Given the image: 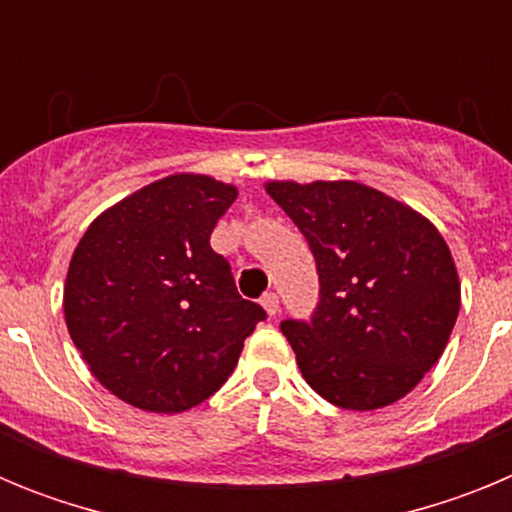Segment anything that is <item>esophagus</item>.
<instances>
[{
  "label": "esophagus",
  "instance_id": "esophagus-1",
  "mask_svg": "<svg viewBox=\"0 0 512 512\" xmlns=\"http://www.w3.org/2000/svg\"><path fill=\"white\" fill-rule=\"evenodd\" d=\"M261 307H264L269 318H274L279 312V297L274 295V292H266V295L261 297Z\"/></svg>",
  "mask_w": 512,
  "mask_h": 512
}]
</instances>
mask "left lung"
Instances as JSON below:
<instances>
[{
    "label": "left lung",
    "instance_id": "8db88e82",
    "mask_svg": "<svg viewBox=\"0 0 512 512\" xmlns=\"http://www.w3.org/2000/svg\"><path fill=\"white\" fill-rule=\"evenodd\" d=\"M264 187L318 264L312 320L282 323L305 382L356 413L402 400L441 359L459 315L461 284L443 235L405 202L348 179Z\"/></svg>",
    "mask_w": 512,
    "mask_h": 512
}]
</instances>
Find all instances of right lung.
<instances>
[{
  "mask_svg": "<svg viewBox=\"0 0 512 512\" xmlns=\"http://www.w3.org/2000/svg\"><path fill=\"white\" fill-rule=\"evenodd\" d=\"M238 197L207 174H171L97 215L71 256L63 318L102 387L146 413H184L233 374L266 318L212 251Z\"/></svg>",
  "mask_w": 512,
  "mask_h": 512,
  "instance_id": "obj_1",
  "label": "right lung"
}]
</instances>
